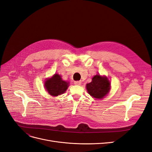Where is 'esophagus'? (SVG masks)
Returning <instances> with one entry per match:
<instances>
[{"label":"esophagus","instance_id":"1","mask_svg":"<svg viewBox=\"0 0 152 152\" xmlns=\"http://www.w3.org/2000/svg\"><path fill=\"white\" fill-rule=\"evenodd\" d=\"M82 84V82L81 81H75L74 82V84L75 85H80Z\"/></svg>","mask_w":152,"mask_h":152}]
</instances>
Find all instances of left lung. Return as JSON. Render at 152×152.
Here are the masks:
<instances>
[{"mask_svg":"<svg viewBox=\"0 0 152 152\" xmlns=\"http://www.w3.org/2000/svg\"><path fill=\"white\" fill-rule=\"evenodd\" d=\"M111 85L108 78L105 76L96 75L91 82L86 84L88 93L95 99H103L109 93Z\"/></svg>","mask_w":152,"mask_h":152,"instance_id":"1","label":"left lung"}]
</instances>
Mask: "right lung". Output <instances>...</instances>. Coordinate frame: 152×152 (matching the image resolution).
Returning <instances> with one entry per match:
<instances>
[{
    "label": "right lung",
    "mask_w": 152,
    "mask_h": 152,
    "mask_svg": "<svg viewBox=\"0 0 152 152\" xmlns=\"http://www.w3.org/2000/svg\"><path fill=\"white\" fill-rule=\"evenodd\" d=\"M69 82L62 80L61 77L58 73L45 80L44 87L48 93L53 96H58L63 94L68 89Z\"/></svg>",
    "instance_id": "add662e5"
}]
</instances>
